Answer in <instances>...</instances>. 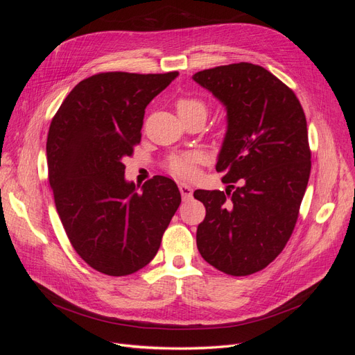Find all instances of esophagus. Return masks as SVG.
Here are the masks:
<instances>
[{"label":"esophagus","instance_id":"obj_1","mask_svg":"<svg viewBox=\"0 0 355 355\" xmlns=\"http://www.w3.org/2000/svg\"><path fill=\"white\" fill-rule=\"evenodd\" d=\"M179 191H180V196L184 200H189L192 197V188L188 184H185V182H180Z\"/></svg>","mask_w":355,"mask_h":355}]
</instances>
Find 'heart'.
I'll use <instances>...</instances> for the list:
<instances>
[{
	"instance_id": "1",
	"label": "heart",
	"mask_w": 355,
	"mask_h": 355,
	"mask_svg": "<svg viewBox=\"0 0 355 355\" xmlns=\"http://www.w3.org/2000/svg\"><path fill=\"white\" fill-rule=\"evenodd\" d=\"M178 112L179 115H191V114H200L202 116L207 115V106L202 101L194 98H184L178 102ZM202 159L201 154L198 153H189L184 155H176L170 159L168 168L171 173L176 176L187 178L194 173V167L197 163Z\"/></svg>"
}]
</instances>
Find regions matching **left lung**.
I'll return each mask as SVG.
<instances>
[{"label":"left lung","mask_w":355,"mask_h":355,"mask_svg":"<svg viewBox=\"0 0 355 355\" xmlns=\"http://www.w3.org/2000/svg\"><path fill=\"white\" fill-rule=\"evenodd\" d=\"M192 80L227 111L216 170L228 187L194 192L206 207L198 252L225 274L249 275L282 253L297 220L311 171L305 114L286 84L253 63L204 69Z\"/></svg>","instance_id":"8db88e82"}]
</instances>
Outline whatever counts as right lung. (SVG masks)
<instances>
[{
	"mask_svg": "<svg viewBox=\"0 0 355 355\" xmlns=\"http://www.w3.org/2000/svg\"><path fill=\"white\" fill-rule=\"evenodd\" d=\"M179 72H105L78 83L47 136L49 182L65 232L96 271L121 277L146 266L180 204L173 180L137 191L123 159L141 142L145 108Z\"/></svg>",
	"mask_w": 355,
	"mask_h": 355,
	"instance_id": "right-lung-1",
	"label": "right lung"
}]
</instances>
